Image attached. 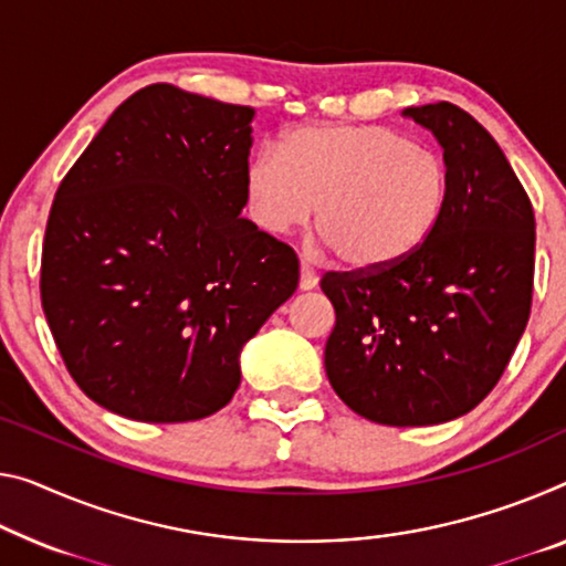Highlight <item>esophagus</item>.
I'll return each mask as SVG.
<instances>
[{"label": "esophagus", "mask_w": 566, "mask_h": 566, "mask_svg": "<svg viewBox=\"0 0 566 566\" xmlns=\"http://www.w3.org/2000/svg\"><path fill=\"white\" fill-rule=\"evenodd\" d=\"M316 285H318V275L313 273V268H311V265L301 263V277H298V289H301V291H311V289H316Z\"/></svg>", "instance_id": "1"}]
</instances>
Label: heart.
I'll return each mask as SVG.
<instances>
[{"label":"heart","instance_id":"1","mask_svg":"<svg viewBox=\"0 0 566 566\" xmlns=\"http://www.w3.org/2000/svg\"><path fill=\"white\" fill-rule=\"evenodd\" d=\"M448 202L440 151L387 126H306L245 167V207L268 234L306 228L352 271H385L438 228ZM319 212L316 213L315 210Z\"/></svg>","mask_w":566,"mask_h":566}]
</instances>
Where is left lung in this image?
I'll use <instances>...</instances> for the list:
<instances>
[{
  "instance_id": "left-lung-1",
  "label": "left lung",
  "mask_w": 566,
  "mask_h": 566,
  "mask_svg": "<svg viewBox=\"0 0 566 566\" xmlns=\"http://www.w3.org/2000/svg\"><path fill=\"white\" fill-rule=\"evenodd\" d=\"M448 164L438 228L385 271L326 273L336 324L324 364L356 415L392 428L471 412L499 385L534 293L536 222L501 146L453 103L405 108Z\"/></svg>"
}]
</instances>
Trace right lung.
I'll list each match as a JSON object with an SVG mask.
<instances>
[{"label": "right lung", "mask_w": 566, "mask_h": 566, "mask_svg": "<svg viewBox=\"0 0 566 566\" xmlns=\"http://www.w3.org/2000/svg\"><path fill=\"white\" fill-rule=\"evenodd\" d=\"M255 111L154 83L60 181L40 295L75 385L138 422H189L240 387V352L298 289L245 217Z\"/></svg>", "instance_id": "right-lung-1"}]
</instances>
